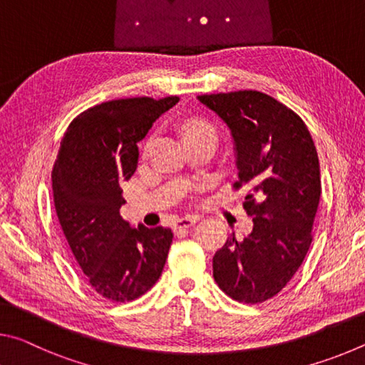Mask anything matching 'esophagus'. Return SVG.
<instances>
[{"instance_id":"obj_1","label":"esophagus","mask_w":365,"mask_h":365,"mask_svg":"<svg viewBox=\"0 0 365 365\" xmlns=\"http://www.w3.org/2000/svg\"><path fill=\"white\" fill-rule=\"evenodd\" d=\"M197 215H185V217H182V219H178L175 224H174V228L175 230H182V228H188V227H191V225H195L196 222H197Z\"/></svg>"}]
</instances>
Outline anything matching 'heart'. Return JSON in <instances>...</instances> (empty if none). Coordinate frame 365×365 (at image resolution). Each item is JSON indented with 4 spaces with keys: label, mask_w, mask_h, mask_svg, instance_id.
<instances>
[{
    "label": "heart",
    "mask_w": 365,
    "mask_h": 365,
    "mask_svg": "<svg viewBox=\"0 0 365 365\" xmlns=\"http://www.w3.org/2000/svg\"><path fill=\"white\" fill-rule=\"evenodd\" d=\"M196 132H212V128L202 120H190L185 125V135L187 133H196Z\"/></svg>",
    "instance_id": "b5f03b06"
}]
</instances>
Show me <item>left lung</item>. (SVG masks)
I'll return each instance as SVG.
<instances>
[{
    "label": "left lung",
    "mask_w": 365,
    "mask_h": 365,
    "mask_svg": "<svg viewBox=\"0 0 365 365\" xmlns=\"http://www.w3.org/2000/svg\"><path fill=\"white\" fill-rule=\"evenodd\" d=\"M230 130L243 207L252 217L245 238L232 233L212 257L214 280L240 302H262L293 279L312 243L320 165L304 122L261 91L197 96Z\"/></svg>",
    "instance_id": "left-lung-1"
}]
</instances>
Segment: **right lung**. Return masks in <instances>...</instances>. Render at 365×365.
Here are the masks:
<instances>
[{"label":"right lung","mask_w":365,"mask_h":365,"mask_svg":"<svg viewBox=\"0 0 365 365\" xmlns=\"http://www.w3.org/2000/svg\"><path fill=\"white\" fill-rule=\"evenodd\" d=\"M177 103V96L101 103L77 115L61 141L54 207L86 280L106 299H137L163 274L174 233L132 227L120 215V185L137 169L138 141Z\"/></svg>","instance_id":"1"}]
</instances>
